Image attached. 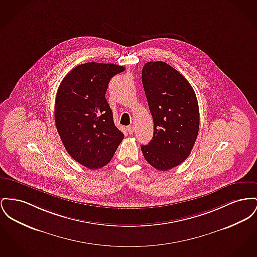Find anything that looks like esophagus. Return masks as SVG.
Returning a JSON list of instances; mask_svg holds the SVG:
<instances>
[{"mask_svg":"<svg viewBox=\"0 0 257 257\" xmlns=\"http://www.w3.org/2000/svg\"><path fill=\"white\" fill-rule=\"evenodd\" d=\"M127 130H128L129 134H133L135 132V127L133 125H130V126L127 127Z\"/></svg>","mask_w":257,"mask_h":257,"instance_id":"1","label":"esophagus"}]
</instances>
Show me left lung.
<instances>
[{
    "label": "left lung",
    "mask_w": 257,
    "mask_h": 257,
    "mask_svg": "<svg viewBox=\"0 0 257 257\" xmlns=\"http://www.w3.org/2000/svg\"><path fill=\"white\" fill-rule=\"evenodd\" d=\"M142 79L153 119V137L141 146L144 157L159 171L179 166L190 154L199 130V106L187 79L165 62H148Z\"/></svg>",
    "instance_id": "1"
}]
</instances>
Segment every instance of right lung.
I'll use <instances>...</instances> for the list:
<instances>
[{"mask_svg": "<svg viewBox=\"0 0 257 257\" xmlns=\"http://www.w3.org/2000/svg\"><path fill=\"white\" fill-rule=\"evenodd\" d=\"M124 70L114 64H81L63 78L57 91V132L72 158L88 169L106 166L124 138L105 97L111 77Z\"/></svg>", "mask_w": 257, "mask_h": 257, "instance_id": "add662e5", "label": "right lung"}]
</instances>
